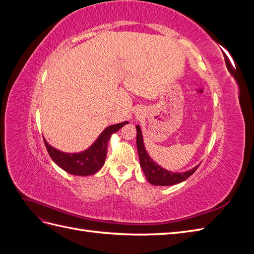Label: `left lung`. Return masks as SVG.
<instances>
[{
	"label": "left lung",
	"mask_w": 254,
	"mask_h": 254,
	"mask_svg": "<svg viewBox=\"0 0 254 254\" xmlns=\"http://www.w3.org/2000/svg\"><path fill=\"white\" fill-rule=\"evenodd\" d=\"M135 128H136V147H137V152H139L140 164L146 179H147L148 182L151 183L152 186H161V187L174 186V184L180 183L186 179H188L190 176H191L195 173V171L197 170L199 165L184 173H173V172H168L164 170V168H162L157 163L153 162L148 153L146 152L140 126L137 125Z\"/></svg>",
	"instance_id": "1"
}]
</instances>
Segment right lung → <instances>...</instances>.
Wrapping results in <instances>:
<instances>
[{
  "label": "right lung",
  "mask_w": 254,
  "mask_h": 254,
  "mask_svg": "<svg viewBox=\"0 0 254 254\" xmlns=\"http://www.w3.org/2000/svg\"><path fill=\"white\" fill-rule=\"evenodd\" d=\"M126 124H128V122L107 127L88 149L80 152H63L54 148L45 139L44 144L52 160L64 171L76 176H90L103 167L107 156V146H108L111 134L119 131Z\"/></svg>",
  "instance_id": "obj_1"
}]
</instances>
